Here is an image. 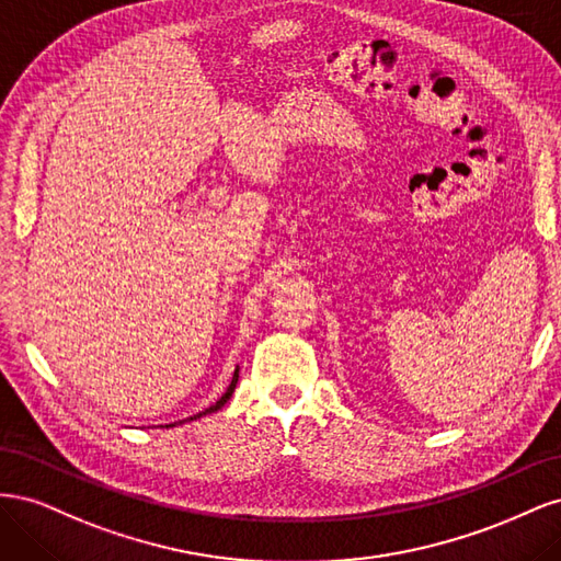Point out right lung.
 Segmentation results:
<instances>
[{
  "label": "right lung",
  "instance_id": "1",
  "mask_svg": "<svg viewBox=\"0 0 561 561\" xmlns=\"http://www.w3.org/2000/svg\"><path fill=\"white\" fill-rule=\"evenodd\" d=\"M236 383H239V367H236V371H233V379H231V383H229V388H227V393L219 398L215 404H210L206 412H201V414H196V416H203V414H213V412H217V410H222V407L227 404V400L231 398V393H233V388H236ZM194 416V419H196Z\"/></svg>",
  "mask_w": 561,
  "mask_h": 561
}]
</instances>
